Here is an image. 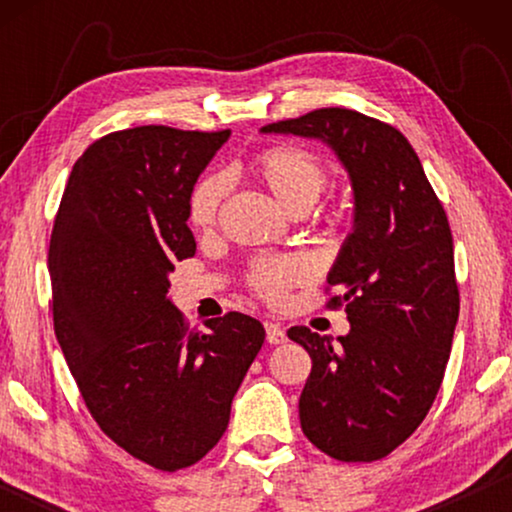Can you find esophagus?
<instances>
[{"mask_svg": "<svg viewBox=\"0 0 512 512\" xmlns=\"http://www.w3.org/2000/svg\"><path fill=\"white\" fill-rule=\"evenodd\" d=\"M265 338H268L270 345H282V342H286L284 326L275 324V321H265Z\"/></svg>", "mask_w": 512, "mask_h": 512, "instance_id": "esophagus-1", "label": "esophagus"}]
</instances>
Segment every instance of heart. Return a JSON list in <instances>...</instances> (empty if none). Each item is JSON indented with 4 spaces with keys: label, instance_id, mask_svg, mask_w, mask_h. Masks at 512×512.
Here are the masks:
<instances>
[{
    "label": "heart",
    "instance_id": "heart-1",
    "mask_svg": "<svg viewBox=\"0 0 512 512\" xmlns=\"http://www.w3.org/2000/svg\"><path fill=\"white\" fill-rule=\"evenodd\" d=\"M254 170L258 179L270 188L279 205L286 212L293 209H310L326 186V170L312 153L296 146H272L258 156ZM228 181L223 174H209L195 186L188 205L191 223L198 228L212 226L219 214L221 200L226 195ZM310 263L298 256L286 258H261L251 268L249 282L254 289L272 303H279L293 284L305 282L310 277Z\"/></svg>",
    "mask_w": 512,
    "mask_h": 512
}]
</instances>
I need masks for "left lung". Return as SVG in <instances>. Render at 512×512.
<instances>
[{
  "label": "left lung",
  "mask_w": 512,
  "mask_h": 512,
  "mask_svg": "<svg viewBox=\"0 0 512 512\" xmlns=\"http://www.w3.org/2000/svg\"><path fill=\"white\" fill-rule=\"evenodd\" d=\"M326 144L354 195L352 233L326 282L342 296L349 333L331 342L305 326L310 352L300 426L328 457L375 461L422 424L443 382L459 291L445 209L408 139L352 109H317L261 128Z\"/></svg>",
  "instance_id": "left-lung-1"
}]
</instances>
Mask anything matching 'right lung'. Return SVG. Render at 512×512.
Segmentation results:
<instances>
[{"label":"right lung","instance_id":"obj_1","mask_svg":"<svg viewBox=\"0 0 512 512\" xmlns=\"http://www.w3.org/2000/svg\"><path fill=\"white\" fill-rule=\"evenodd\" d=\"M230 132H111L76 160L48 249L55 338L100 429L160 471L200 461L265 340L240 312L188 331L167 296L195 256L193 186Z\"/></svg>","mask_w":512,"mask_h":512}]
</instances>
